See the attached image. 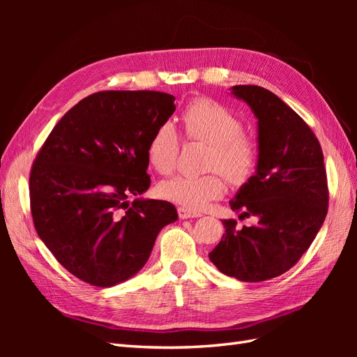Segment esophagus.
<instances>
[{"label":"esophagus","instance_id":"34e87169","mask_svg":"<svg viewBox=\"0 0 357 357\" xmlns=\"http://www.w3.org/2000/svg\"><path fill=\"white\" fill-rule=\"evenodd\" d=\"M178 218L180 219H190V218H199L201 213L198 211H193V210H189L186 207H178Z\"/></svg>","mask_w":357,"mask_h":357}]
</instances>
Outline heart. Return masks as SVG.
Segmentation results:
<instances>
[{
  "label": "heart",
  "instance_id": "heart-1",
  "mask_svg": "<svg viewBox=\"0 0 357 357\" xmlns=\"http://www.w3.org/2000/svg\"><path fill=\"white\" fill-rule=\"evenodd\" d=\"M181 126L190 139L207 143L210 153L202 176H176L160 183V195L189 210H199L218 199L225 192V179L234 186L250 180L259 165L256 139L244 132L241 119L228 107L210 100L190 101L181 113ZM180 137L169 122L160 123L147 143V160L162 176H168L177 165Z\"/></svg>",
  "mask_w": 357,
  "mask_h": 357
}]
</instances>
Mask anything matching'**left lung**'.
<instances>
[{
	"label": "left lung",
	"instance_id": "obj_1",
	"mask_svg": "<svg viewBox=\"0 0 357 357\" xmlns=\"http://www.w3.org/2000/svg\"><path fill=\"white\" fill-rule=\"evenodd\" d=\"M232 93L257 117L259 165L229 205L257 223L238 229L223 220L208 256L220 273L256 283L284 274L308 250L328 214L329 189L320 143L304 119L261 86L238 84Z\"/></svg>",
	"mask_w": 357,
	"mask_h": 357
}]
</instances>
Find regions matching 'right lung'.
<instances>
[{
  "label": "right lung",
  "instance_id": "obj_1",
  "mask_svg": "<svg viewBox=\"0 0 357 357\" xmlns=\"http://www.w3.org/2000/svg\"><path fill=\"white\" fill-rule=\"evenodd\" d=\"M174 96L102 91L52 129L29 174L36 231L82 282L110 287L144 266L159 231L177 220L167 201L134 199L150 186L147 143L174 113Z\"/></svg>",
  "mask_w": 357,
  "mask_h": 357
}]
</instances>
